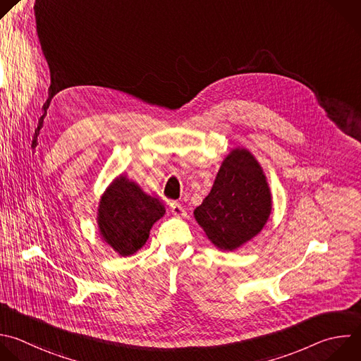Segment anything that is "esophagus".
I'll list each match as a JSON object with an SVG mask.
<instances>
[{
  "mask_svg": "<svg viewBox=\"0 0 361 361\" xmlns=\"http://www.w3.org/2000/svg\"><path fill=\"white\" fill-rule=\"evenodd\" d=\"M170 209H171V214L174 216H177V218H184L187 215L185 208L181 204H178V202H171L170 204Z\"/></svg>",
  "mask_w": 361,
  "mask_h": 361,
  "instance_id": "obj_1",
  "label": "esophagus"
}]
</instances>
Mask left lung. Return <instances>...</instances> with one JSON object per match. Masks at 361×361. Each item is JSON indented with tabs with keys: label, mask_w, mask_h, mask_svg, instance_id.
I'll return each instance as SVG.
<instances>
[{
	"label": "left lung",
	"mask_w": 361,
	"mask_h": 361,
	"mask_svg": "<svg viewBox=\"0 0 361 361\" xmlns=\"http://www.w3.org/2000/svg\"><path fill=\"white\" fill-rule=\"evenodd\" d=\"M271 211L272 195L261 164L250 150L236 147L224 159L194 218L218 250L235 251L262 231Z\"/></svg>",
	"instance_id": "1"
}]
</instances>
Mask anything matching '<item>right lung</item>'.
<instances>
[{
	"label": "right lung",
	"mask_w": 361,
	"mask_h": 361,
	"mask_svg": "<svg viewBox=\"0 0 361 361\" xmlns=\"http://www.w3.org/2000/svg\"><path fill=\"white\" fill-rule=\"evenodd\" d=\"M164 214L166 208L159 198L146 194L139 184L120 174L100 197L99 233L120 257H130L146 244L152 226Z\"/></svg>",
	"instance_id": "add662e5"
}]
</instances>
